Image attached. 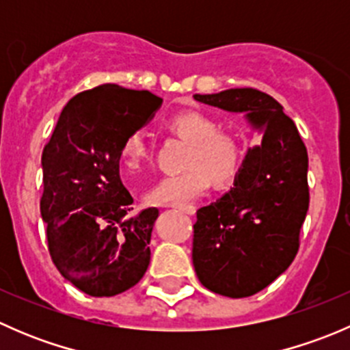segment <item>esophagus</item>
<instances>
[{"label": "esophagus", "mask_w": 350, "mask_h": 350, "mask_svg": "<svg viewBox=\"0 0 350 350\" xmlns=\"http://www.w3.org/2000/svg\"><path fill=\"white\" fill-rule=\"evenodd\" d=\"M172 206L178 208V210H181V211H185V213H188V215H195V211H196V208L193 206V204H172Z\"/></svg>", "instance_id": "obj_1"}]
</instances>
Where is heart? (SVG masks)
Returning a JSON list of instances; mask_svg holds the SVG:
<instances>
[{
	"label": "heart",
	"mask_w": 350,
	"mask_h": 350,
	"mask_svg": "<svg viewBox=\"0 0 350 350\" xmlns=\"http://www.w3.org/2000/svg\"><path fill=\"white\" fill-rule=\"evenodd\" d=\"M165 129L189 144L178 174L162 176L146 193L152 206L183 204L206 193L210 183L227 188L241 174L245 150L235 133L220 130L211 116L201 111H179L165 120ZM120 164L130 172L140 171L150 157V146L142 132H132L120 146Z\"/></svg>",
	"instance_id": "heart-1"
}]
</instances>
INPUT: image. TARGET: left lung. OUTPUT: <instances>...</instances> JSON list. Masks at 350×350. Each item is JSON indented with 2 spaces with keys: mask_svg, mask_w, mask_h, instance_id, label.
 Instances as JSON below:
<instances>
[{
  "mask_svg": "<svg viewBox=\"0 0 350 350\" xmlns=\"http://www.w3.org/2000/svg\"><path fill=\"white\" fill-rule=\"evenodd\" d=\"M196 101L247 113L260 142L234 188L196 211L193 264L200 283L228 298L252 296L295 260L310 204L308 154L293 120L269 94L237 88Z\"/></svg>",
  "mask_w": 350,
  "mask_h": 350,
  "instance_id": "left-lung-1",
  "label": "left lung"
}]
</instances>
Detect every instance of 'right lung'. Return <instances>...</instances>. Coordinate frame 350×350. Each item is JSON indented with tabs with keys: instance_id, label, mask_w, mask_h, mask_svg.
I'll list each match as a JSON object with an SVG mask.
<instances>
[{
	"instance_id": "1",
	"label": "right lung",
	"mask_w": 350,
	"mask_h": 350,
	"mask_svg": "<svg viewBox=\"0 0 350 350\" xmlns=\"http://www.w3.org/2000/svg\"><path fill=\"white\" fill-rule=\"evenodd\" d=\"M162 98L116 84L77 93L42 152L40 213L59 273L90 296L133 288L150 262L157 208L130 217L133 198L120 179V146Z\"/></svg>"
}]
</instances>
